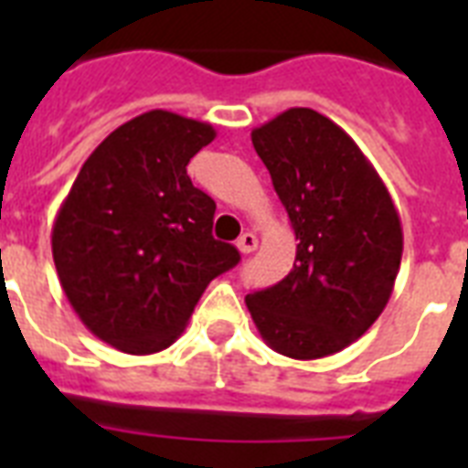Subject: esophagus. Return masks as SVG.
<instances>
[{
    "label": "esophagus",
    "mask_w": 468,
    "mask_h": 468,
    "mask_svg": "<svg viewBox=\"0 0 468 468\" xmlns=\"http://www.w3.org/2000/svg\"><path fill=\"white\" fill-rule=\"evenodd\" d=\"M238 250H240L242 255H250V252H255L257 250V235L255 233H242L240 238H238Z\"/></svg>",
    "instance_id": "34e87169"
}]
</instances>
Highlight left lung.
Listing matches in <instances>:
<instances>
[{
	"instance_id": "left-lung-1",
	"label": "left lung",
	"mask_w": 468,
	"mask_h": 468,
	"mask_svg": "<svg viewBox=\"0 0 468 468\" xmlns=\"http://www.w3.org/2000/svg\"><path fill=\"white\" fill-rule=\"evenodd\" d=\"M293 235V270L248 293L262 340L292 359L349 347L391 299L403 228L391 194L352 138L313 112L289 109L252 131Z\"/></svg>"
}]
</instances>
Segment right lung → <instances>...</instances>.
<instances>
[{"label": "right lung", "mask_w": 468, "mask_h": 468, "mask_svg": "<svg viewBox=\"0 0 468 468\" xmlns=\"http://www.w3.org/2000/svg\"><path fill=\"white\" fill-rule=\"evenodd\" d=\"M211 123L141 113L101 141L53 223L62 292L99 340L153 355L184 333L194 306L240 252L211 235L216 204L186 165Z\"/></svg>", "instance_id": "1"}]
</instances>
